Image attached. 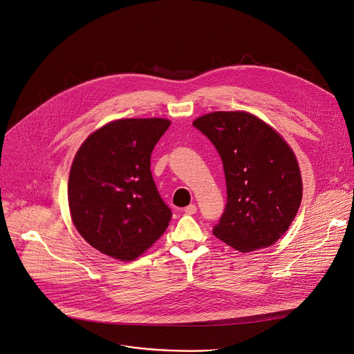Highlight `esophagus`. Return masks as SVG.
I'll return each instance as SVG.
<instances>
[{"label": "esophagus", "mask_w": 354, "mask_h": 354, "mask_svg": "<svg viewBox=\"0 0 354 354\" xmlns=\"http://www.w3.org/2000/svg\"><path fill=\"white\" fill-rule=\"evenodd\" d=\"M186 214H189V215H193V214H196L197 212V207L194 205V204H190V205H187V207H185V209H183Z\"/></svg>", "instance_id": "34e87169"}]
</instances>
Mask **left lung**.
<instances>
[{"label":"left lung","mask_w":354,"mask_h":354,"mask_svg":"<svg viewBox=\"0 0 354 354\" xmlns=\"http://www.w3.org/2000/svg\"><path fill=\"white\" fill-rule=\"evenodd\" d=\"M216 149L226 180V207L214 226L218 239L242 253L274 245L301 203L297 160L288 143L260 118L218 111L193 122Z\"/></svg>","instance_id":"obj_1"}]
</instances>
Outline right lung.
Instances as JSON below:
<instances>
[{
	"mask_svg": "<svg viewBox=\"0 0 354 354\" xmlns=\"http://www.w3.org/2000/svg\"><path fill=\"white\" fill-rule=\"evenodd\" d=\"M169 125L162 118L118 120L91 133L75 156L68 182L73 225L112 259H138L168 227L172 211L157 190L150 158Z\"/></svg>",
	"mask_w": 354,
	"mask_h": 354,
	"instance_id": "right-lung-1",
	"label": "right lung"
}]
</instances>
